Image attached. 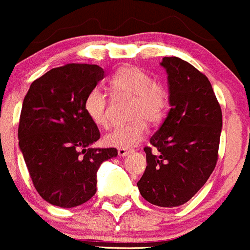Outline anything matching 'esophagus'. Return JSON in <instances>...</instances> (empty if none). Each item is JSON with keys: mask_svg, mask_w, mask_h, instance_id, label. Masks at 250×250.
I'll return each mask as SVG.
<instances>
[{"mask_svg": "<svg viewBox=\"0 0 250 250\" xmlns=\"http://www.w3.org/2000/svg\"><path fill=\"white\" fill-rule=\"evenodd\" d=\"M130 152H131L130 149H125V148H119L118 149V154L120 157H126L127 154L130 153Z\"/></svg>", "mask_w": 250, "mask_h": 250, "instance_id": "obj_1", "label": "esophagus"}]
</instances>
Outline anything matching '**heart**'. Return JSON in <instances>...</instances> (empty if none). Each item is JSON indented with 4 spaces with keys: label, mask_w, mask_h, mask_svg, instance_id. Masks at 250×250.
Returning <instances> with one entry per match:
<instances>
[{
    "label": "heart",
    "mask_w": 250,
    "mask_h": 250,
    "mask_svg": "<svg viewBox=\"0 0 250 250\" xmlns=\"http://www.w3.org/2000/svg\"><path fill=\"white\" fill-rule=\"evenodd\" d=\"M109 89L114 96L134 97L130 115L135 119L126 125L113 127L104 136V142L115 148L129 149L142 141L146 132V120L158 123L166 114L168 106V93L161 83L136 66H125L118 70L109 82ZM84 111L97 126L108 125V99L94 88L85 96Z\"/></svg>",
    "instance_id": "b5f03b06"
}]
</instances>
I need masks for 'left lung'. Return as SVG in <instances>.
Returning <instances> with one entry per match:
<instances>
[{"mask_svg":"<svg viewBox=\"0 0 250 250\" xmlns=\"http://www.w3.org/2000/svg\"><path fill=\"white\" fill-rule=\"evenodd\" d=\"M169 111L145 147L147 167L137 182L152 205L177 208L204 187L217 162L222 111L205 75L179 58H163Z\"/></svg>","mask_w":250,"mask_h":250,"instance_id":"1","label":"left lung"}]
</instances>
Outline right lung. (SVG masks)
<instances>
[{
	"label": "right lung",
	"instance_id": "add662e5",
	"mask_svg": "<svg viewBox=\"0 0 250 250\" xmlns=\"http://www.w3.org/2000/svg\"><path fill=\"white\" fill-rule=\"evenodd\" d=\"M97 65L68 63L30 84L21 111L20 149L35 189L46 203L71 208L97 191V172L116 148H93L101 134L84 98L104 78Z\"/></svg>",
	"mask_w": 250,
	"mask_h": 250
}]
</instances>
